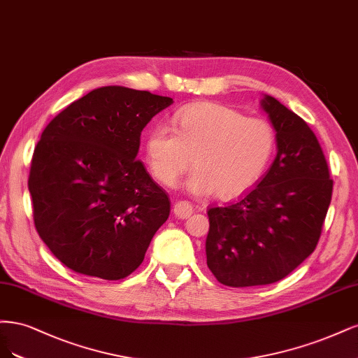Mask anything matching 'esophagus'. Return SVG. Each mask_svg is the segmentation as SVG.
Instances as JSON below:
<instances>
[{
	"mask_svg": "<svg viewBox=\"0 0 358 358\" xmlns=\"http://www.w3.org/2000/svg\"><path fill=\"white\" fill-rule=\"evenodd\" d=\"M193 213V205L189 201H178L174 205V214L178 218H187Z\"/></svg>",
	"mask_w": 358,
	"mask_h": 358,
	"instance_id": "esophagus-1",
	"label": "esophagus"
}]
</instances>
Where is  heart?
Here are the masks:
<instances>
[{"mask_svg": "<svg viewBox=\"0 0 358 358\" xmlns=\"http://www.w3.org/2000/svg\"><path fill=\"white\" fill-rule=\"evenodd\" d=\"M272 124L247 117L222 103L198 102L176 114V129L157 123L145 141V157L153 177L176 187L192 166L189 190L234 199L250 190L268 168L275 152Z\"/></svg>", "mask_w": 358, "mask_h": 358, "instance_id": "heart-1", "label": "heart"}]
</instances>
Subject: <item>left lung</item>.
<instances>
[{
	"label": "left lung",
	"instance_id": "obj_1",
	"mask_svg": "<svg viewBox=\"0 0 358 358\" xmlns=\"http://www.w3.org/2000/svg\"><path fill=\"white\" fill-rule=\"evenodd\" d=\"M263 110L278 153L255 189L224 206H210L206 264L229 287L280 281L313 255L331 201L333 180L315 134L272 96Z\"/></svg>",
	"mask_w": 358,
	"mask_h": 358
}]
</instances>
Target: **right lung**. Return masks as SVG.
<instances>
[{"mask_svg": "<svg viewBox=\"0 0 358 358\" xmlns=\"http://www.w3.org/2000/svg\"><path fill=\"white\" fill-rule=\"evenodd\" d=\"M171 103L147 90L106 86L45 126L28 189L37 232L68 269L116 281L143 263L171 201L136 155L145 124Z\"/></svg>", "mask_w": 358, "mask_h": 358, "instance_id": "add662e5", "label": "right lung"}]
</instances>
